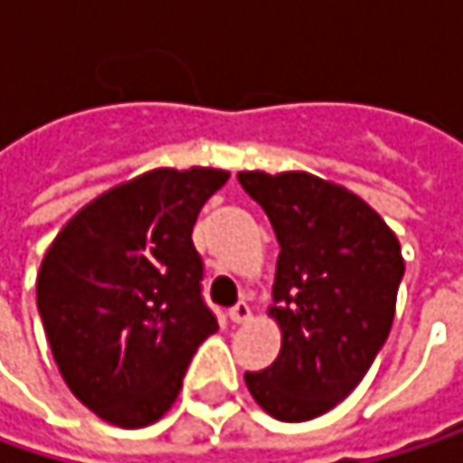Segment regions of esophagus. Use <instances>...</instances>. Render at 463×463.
I'll use <instances>...</instances> for the list:
<instances>
[{"mask_svg": "<svg viewBox=\"0 0 463 463\" xmlns=\"http://www.w3.org/2000/svg\"><path fill=\"white\" fill-rule=\"evenodd\" d=\"M228 317H231L232 324H246V322H249V319H251V308H249V306H246V303L241 300L238 306H232L231 314H228Z\"/></svg>", "mask_w": 463, "mask_h": 463, "instance_id": "esophagus-1", "label": "esophagus"}]
</instances>
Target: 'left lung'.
Returning a JSON list of instances; mask_svg holds the SVG:
<instances>
[{"mask_svg": "<svg viewBox=\"0 0 463 463\" xmlns=\"http://www.w3.org/2000/svg\"><path fill=\"white\" fill-rule=\"evenodd\" d=\"M281 246L268 317L276 362L246 373L254 402L279 420H311L345 400L389 337L405 260L383 217L308 171H241Z\"/></svg>", "mask_w": 463, "mask_h": 463, "instance_id": "1", "label": "left lung"}]
</instances>
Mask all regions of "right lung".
Here are the masks:
<instances>
[{"mask_svg":"<svg viewBox=\"0 0 463 463\" xmlns=\"http://www.w3.org/2000/svg\"><path fill=\"white\" fill-rule=\"evenodd\" d=\"M231 179L152 168L85 203L47 246L37 308L71 394L123 429L163 418L195 348L217 332L193 225Z\"/></svg>","mask_w":463,"mask_h":463,"instance_id":"obj_1","label":"right lung"}]
</instances>
